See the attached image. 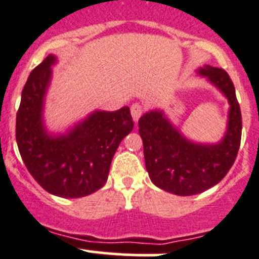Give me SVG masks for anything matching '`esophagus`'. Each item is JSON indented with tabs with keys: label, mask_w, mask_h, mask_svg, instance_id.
Segmentation results:
<instances>
[{
	"label": "esophagus",
	"mask_w": 259,
	"mask_h": 259,
	"mask_svg": "<svg viewBox=\"0 0 259 259\" xmlns=\"http://www.w3.org/2000/svg\"><path fill=\"white\" fill-rule=\"evenodd\" d=\"M143 113V106L141 103H133L131 106V114H132L133 121L137 122L140 119V117L142 116Z\"/></svg>",
	"instance_id": "esophagus-1"
}]
</instances>
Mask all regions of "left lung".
<instances>
[{"mask_svg":"<svg viewBox=\"0 0 259 259\" xmlns=\"http://www.w3.org/2000/svg\"><path fill=\"white\" fill-rule=\"evenodd\" d=\"M198 71L222 91L230 104L227 132L219 143L200 145L186 140L160 111L148 112L138 121L151 181L181 196L217 185L234 163L242 138V114L230 76L224 69L210 65Z\"/></svg>","mask_w":259,"mask_h":259,"instance_id":"8db88e82","label":"left lung"}]
</instances>
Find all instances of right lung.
<instances>
[{"instance_id":"1","label":"right lung","mask_w":259,"mask_h":259,"mask_svg":"<svg viewBox=\"0 0 259 259\" xmlns=\"http://www.w3.org/2000/svg\"><path fill=\"white\" fill-rule=\"evenodd\" d=\"M55 61L48 55L27 78L16 114V142L25 166L42 189L61 198H81L106 184L112 158L133 121L128 107L96 111L66 135H48L42 104Z\"/></svg>"}]
</instances>
